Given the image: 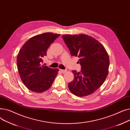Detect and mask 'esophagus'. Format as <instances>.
Listing matches in <instances>:
<instances>
[{"label":"esophagus","mask_w":130,"mask_h":130,"mask_svg":"<svg viewBox=\"0 0 130 130\" xmlns=\"http://www.w3.org/2000/svg\"><path fill=\"white\" fill-rule=\"evenodd\" d=\"M59 71H60L61 73H66V71H67L66 70H61V69H60Z\"/></svg>","instance_id":"34e87169"}]
</instances>
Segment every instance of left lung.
Returning a JSON list of instances; mask_svg holds the SVG:
<instances>
[{
	"instance_id": "obj_1",
	"label": "left lung",
	"mask_w": 130,
	"mask_h": 130,
	"mask_svg": "<svg viewBox=\"0 0 130 130\" xmlns=\"http://www.w3.org/2000/svg\"><path fill=\"white\" fill-rule=\"evenodd\" d=\"M62 38L72 56L78 57L81 70L72 71L74 79L69 83L70 91L82 97L93 93L103 83L107 74L109 57L99 41L84 34L65 35Z\"/></svg>"
}]
</instances>
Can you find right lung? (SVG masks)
<instances>
[{
	"label": "right lung",
	"instance_id": "add662e5",
	"mask_svg": "<svg viewBox=\"0 0 130 130\" xmlns=\"http://www.w3.org/2000/svg\"><path fill=\"white\" fill-rule=\"evenodd\" d=\"M60 35L45 32L28 39L19 52L17 58L20 78L27 88L42 93L48 90L58 72V69L42 65L51 44Z\"/></svg>",
	"mask_w": 130,
	"mask_h": 130
}]
</instances>
